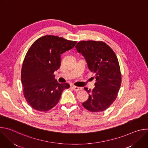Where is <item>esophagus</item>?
<instances>
[{
    "instance_id": "34e87169",
    "label": "esophagus",
    "mask_w": 148,
    "mask_h": 148,
    "mask_svg": "<svg viewBox=\"0 0 148 148\" xmlns=\"http://www.w3.org/2000/svg\"><path fill=\"white\" fill-rule=\"evenodd\" d=\"M72 87H73V88L75 91H80V90H82V88H81V87H76V86H73Z\"/></svg>"
}]
</instances>
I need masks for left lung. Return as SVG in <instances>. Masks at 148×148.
<instances>
[{"mask_svg":"<svg viewBox=\"0 0 148 148\" xmlns=\"http://www.w3.org/2000/svg\"><path fill=\"white\" fill-rule=\"evenodd\" d=\"M75 48L85 58L96 78L92 91L84 88L89 97L82 104L90 112L103 111L115 100L121 87V74L116 56L108 45L100 41H81Z\"/></svg>","mask_w":148,"mask_h":148,"instance_id":"1","label":"left lung"}]
</instances>
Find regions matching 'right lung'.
<instances>
[{"instance_id":"right-lung-1","label":"right lung","mask_w":148,"mask_h":148,"mask_svg":"<svg viewBox=\"0 0 148 148\" xmlns=\"http://www.w3.org/2000/svg\"><path fill=\"white\" fill-rule=\"evenodd\" d=\"M77 41L55 36H45L35 41L23 61L21 80L26 101L34 110L47 111L58 102L62 92L70 87L60 84L54 72L60 67V55L73 49Z\"/></svg>"}]
</instances>
